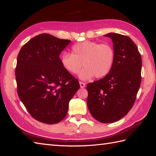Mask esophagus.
<instances>
[{"instance_id": "esophagus-1", "label": "esophagus", "mask_w": 156, "mask_h": 156, "mask_svg": "<svg viewBox=\"0 0 156 156\" xmlns=\"http://www.w3.org/2000/svg\"><path fill=\"white\" fill-rule=\"evenodd\" d=\"M80 88H84V87H85V83H84V82H80Z\"/></svg>"}]
</instances>
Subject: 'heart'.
<instances>
[{
	"label": "heart",
	"instance_id": "b5f03b06",
	"mask_svg": "<svg viewBox=\"0 0 156 156\" xmlns=\"http://www.w3.org/2000/svg\"><path fill=\"white\" fill-rule=\"evenodd\" d=\"M114 48L108 44L94 41H84L72 47V53H64L62 57V66L72 74L79 73L81 80H87L95 76L101 78L109 74L114 65Z\"/></svg>",
	"mask_w": 156,
	"mask_h": 156
}]
</instances>
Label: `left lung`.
Segmentation results:
<instances>
[{
	"label": "left lung",
	"instance_id": "left-lung-1",
	"mask_svg": "<svg viewBox=\"0 0 156 156\" xmlns=\"http://www.w3.org/2000/svg\"><path fill=\"white\" fill-rule=\"evenodd\" d=\"M115 53L112 68L104 78L87 84V105L90 114L101 123L120 120L135 101L141 82L142 59L130 38L111 32Z\"/></svg>",
	"mask_w": 156,
	"mask_h": 156
}]
</instances>
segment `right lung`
I'll return each mask as SVG.
<instances>
[{
    "mask_svg": "<svg viewBox=\"0 0 156 156\" xmlns=\"http://www.w3.org/2000/svg\"><path fill=\"white\" fill-rule=\"evenodd\" d=\"M71 41L48 34L35 36L17 56V93L32 116L41 122H59L80 84L63 68L59 55Z\"/></svg>",
    "mask_w": 156,
    "mask_h": 156,
    "instance_id": "obj_1",
    "label": "right lung"
}]
</instances>
